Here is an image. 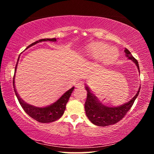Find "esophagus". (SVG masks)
<instances>
[{
	"label": "esophagus",
	"instance_id": "obj_1",
	"mask_svg": "<svg viewBox=\"0 0 154 154\" xmlns=\"http://www.w3.org/2000/svg\"><path fill=\"white\" fill-rule=\"evenodd\" d=\"M76 87L79 88H83V87H84V84H83V82H78L76 84Z\"/></svg>",
	"mask_w": 154,
	"mask_h": 154
}]
</instances>
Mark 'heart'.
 <instances>
[{"instance_id": "heart-1", "label": "heart", "mask_w": 154, "mask_h": 154, "mask_svg": "<svg viewBox=\"0 0 154 154\" xmlns=\"http://www.w3.org/2000/svg\"><path fill=\"white\" fill-rule=\"evenodd\" d=\"M106 53H108L109 57L111 59H106L105 57ZM118 53L117 49L113 47H107L106 44L100 42H95L88 45L85 51V57L90 61H98L100 60V62L106 65L111 64L118 58Z\"/></svg>"}]
</instances>
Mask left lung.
<instances>
[{
  "label": "left lung",
  "instance_id": "1",
  "mask_svg": "<svg viewBox=\"0 0 154 154\" xmlns=\"http://www.w3.org/2000/svg\"><path fill=\"white\" fill-rule=\"evenodd\" d=\"M124 52L128 58L131 60L136 64L140 73L138 61L132 56L131 53L126 48H125ZM85 87L88 92L87 98L85 103V113L90 121L96 126H110L121 120L132 107L134 100L139 95L140 89V86L136 94L128 102L118 106H107L104 105L98 100L97 97L91 92V90L88 85H85Z\"/></svg>",
  "mask_w": 154,
  "mask_h": 154
}]
</instances>
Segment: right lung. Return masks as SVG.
<instances>
[{"mask_svg": "<svg viewBox=\"0 0 154 154\" xmlns=\"http://www.w3.org/2000/svg\"><path fill=\"white\" fill-rule=\"evenodd\" d=\"M48 41L55 42V41H56V38H43V39H40L36 41L35 43H32L31 45L28 46L27 48H30V47L35 45V44L38 43ZM17 66V64H16V66H15V72H16ZM13 83H14V88L15 95H16L17 100L19 101L20 105L22 106L23 109H24V111L30 117H31V118L35 119V120L37 122H41V123H49V122L56 121L57 119L61 118L62 115L64 114L65 109H66V103H68V101H69L70 96H71L72 91H73L75 88V87H72L71 89L67 90L66 92L62 94L60 98L58 99L55 103H52L51 105L44 106V107H37V106L29 105V104L24 102V101L20 97V96L17 94V90L15 89V75L14 76Z\"/></svg>", "mask_w": 154, "mask_h": 154, "instance_id": "add662e5", "label": "right lung"}]
</instances>
